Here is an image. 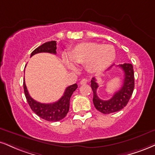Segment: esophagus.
<instances>
[{
	"label": "esophagus",
	"instance_id": "1",
	"mask_svg": "<svg viewBox=\"0 0 155 155\" xmlns=\"http://www.w3.org/2000/svg\"><path fill=\"white\" fill-rule=\"evenodd\" d=\"M87 83V78H83V79H82L81 82H80V83H81V85H85V84H86Z\"/></svg>",
	"mask_w": 155,
	"mask_h": 155
}]
</instances>
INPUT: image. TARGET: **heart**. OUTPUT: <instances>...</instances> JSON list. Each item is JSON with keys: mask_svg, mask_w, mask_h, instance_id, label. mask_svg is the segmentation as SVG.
<instances>
[{"mask_svg": "<svg viewBox=\"0 0 155 155\" xmlns=\"http://www.w3.org/2000/svg\"><path fill=\"white\" fill-rule=\"evenodd\" d=\"M116 57L114 46L95 42L81 43L63 55L62 60L70 70L75 69V64H85V68L91 73H98L108 68Z\"/></svg>", "mask_w": 155, "mask_h": 155, "instance_id": "heart-1", "label": "heart"}]
</instances>
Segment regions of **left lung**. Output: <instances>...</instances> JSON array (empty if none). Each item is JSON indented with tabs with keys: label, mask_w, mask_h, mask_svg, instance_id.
Masks as SVG:
<instances>
[{
	"label": "left lung",
	"mask_w": 155,
	"mask_h": 155,
	"mask_svg": "<svg viewBox=\"0 0 155 155\" xmlns=\"http://www.w3.org/2000/svg\"><path fill=\"white\" fill-rule=\"evenodd\" d=\"M118 67L124 71V83L120 90L114 93L112 98L109 100L104 101L98 98L97 95L98 85L96 83L95 78H93L91 80V86L93 91V104L97 110L104 114L117 112L124 108L129 102L134 88V74L132 64L124 63L123 64H119Z\"/></svg>",
	"instance_id": "1"
}]
</instances>
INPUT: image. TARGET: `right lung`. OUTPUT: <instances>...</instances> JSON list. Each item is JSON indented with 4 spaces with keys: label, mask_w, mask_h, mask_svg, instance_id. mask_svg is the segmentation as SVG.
<instances>
[{
    "label": "right lung",
    "mask_w": 155,
    "mask_h": 155,
    "mask_svg": "<svg viewBox=\"0 0 155 155\" xmlns=\"http://www.w3.org/2000/svg\"><path fill=\"white\" fill-rule=\"evenodd\" d=\"M57 43L56 41H51L45 42L39 46L37 49L32 51L31 57L33 55L41 52H49L51 54H57ZM78 88L77 84L70 85L67 87L64 94L60 100L52 104H41L34 100L30 96L27 88H26L25 81H24V90L25 96L28 105L31 110L39 116L40 118H43L48 121H58L65 117L70 109V100L72 93Z\"/></svg>",
    "instance_id": "right-lung-1"
}]
</instances>
